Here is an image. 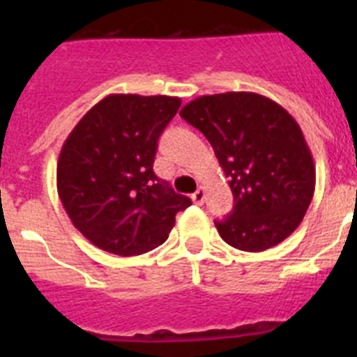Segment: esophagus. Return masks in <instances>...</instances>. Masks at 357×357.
<instances>
[{"instance_id": "1", "label": "esophagus", "mask_w": 357, "mask_h": 357, "mask_svg": "<svg viewBox=\"0 0 357 357\" xmlns=\"http://www.w3.org/2000/svg\"><path fill=\"white\" fill-rule=\"evenodd\" d=\"M191 198H193V202L197 204V206H202V204H204V200H206V189L198 188Z\"/></svg>"}]
</instances>
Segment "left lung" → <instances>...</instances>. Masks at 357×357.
Wrapping results in <instances>:
<instances>
[{
    "label": "left lung",
    "instance_id": "obj_1",
    "mask_svg": "<svg viewBox=\"0 0 357 357\" xmlns=\"http://www.w3.org/2000/svg\"><path fill=\"white\" fill-rule=\"evenodd\" d=\"M181 116L206 135L234 195L230 216L214 222L223 241L263 252L284 241L313 200L314 164L298 123L257 93L200 96Z\"/></svg>",
    "mask_w": 357,
    "mask_h": 357
}]
</instances>
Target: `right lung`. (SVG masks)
Instances as JSON below:
<instances>
[{
    "mask_svg": "<svg viewBox=\"0 0 357 357\" xmlns=\"http://www.w3.org/2000/svg\"><path fill=\"white\" fill-rule=\"evenodd\" d=\"M181 98L109 94L68 135L56 191L73 225L94 247L139 255L162 245L191 198L153 173L157 141Z\"/></svg>",
    "mask_w": 357,
    "mask_h": 357,
    "instance_id": "1",
    "label": "right lung"
}]
</instances>
